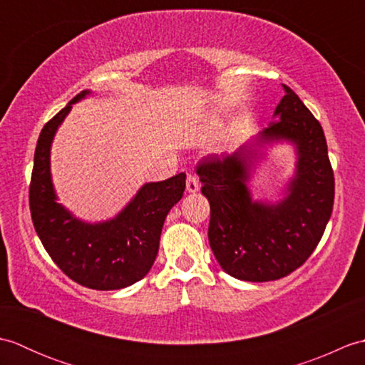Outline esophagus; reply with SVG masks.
<instances>
[{
    "instance_id": "esophagus-1",
    "label": "esophagus",
    "mask_w": 365,
    "mask_h": 365,
    "mask_svg": "<svg viewBox=\"0 0 365 365\" xmlns=\"http://www.w3.org/2000/svg\"><path fill=\"white\" fill-rule=\"evenodd\" d=\"M199 190V178L195 174L187 175V191L188 192H196Z\"/></svg>"
}]
</instances>
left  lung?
<instances>
[{
    "mask_svg": "<svg viewBox=\"0 0 365 365\" xmlns=\"http://www.w3.org/2000/svg\"><path fill=\"white\" fill-rule=\"evenodd\" d=\"M282 88L274 111L279 120L255 139L259 146L289 140L297 147V173L281 203H255L250 197L245 183L254 144L221 158L208 155L196 170L210 202L212 251L221 268L242 281H276L299 268L320 243L334 204V173L320 122L289 86Z\"/></svg>",
    "mask_w": 365,
    "mask_h": 365,
    "instance_id": "8db88e82",
    "label": "left lung"
}]
</instances>
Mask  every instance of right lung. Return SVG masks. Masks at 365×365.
<instances>
[{"instance_id": "add662e5", "label": "right lung", "mask_w": 365, "mask_h": 365, "mask_svg": "<svg viewBox=\"0 0 365 365\" xmlns=\"http://www.w3.org/2000/svg\"><path fill=\"white\" fill-rule=\"evenodd\" d=\"M73 97L45 123L37 139L29 183V208L34 229L63 273L94 290H119L149 273L160 247L163 224L182 199L185 173L163 182L145 183L115 218L89 224L56 202L50 174V147L72 105L89 96Z\"/></svg>"}]
</instances>
